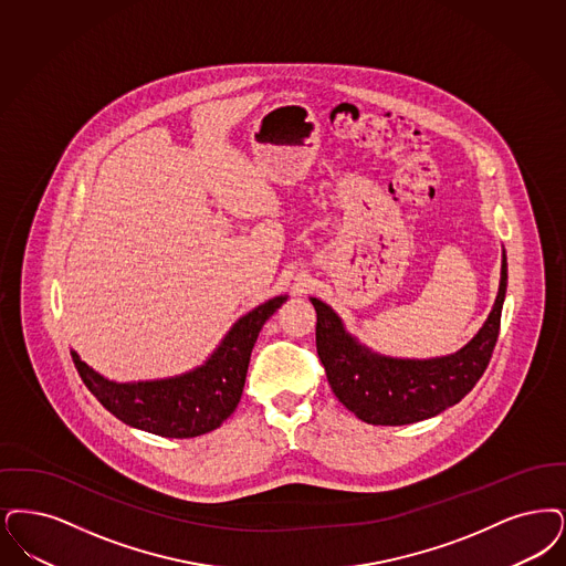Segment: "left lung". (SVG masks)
I'll use <instances>...</instances> for the list:
<instances>
[{
    "label": "left lung",
    "instance_id": "obj_1",
    "mask_svg": "<svg viewBox=\"0 0 566 566\" xmlns=\"http://www.w3.org/2000/svg\"><path fill=\"white\" fill-rule=\"evenodd\" d=\"M507 289V259L503 250L495 305L474 339L459 352L428 358H389L352 337L340 317L319 298L316 307V347L328 384L340 405L373 426H408L436 417L472 391L493 356Z\"/></svg>",
    "mask_w": 566,
    "mask_h": 566
}]
</instances>
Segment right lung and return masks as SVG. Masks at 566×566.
I'll return each mask as SVG.
<instances>
[{"label":"right lung","instance_id":"obj_1","mask_svg":"<svg viewBox=\"0 0 566 566\" xmlns=\"http://www.w3.org/2000/svg\"><path fill=\"white\" fill-rule=\"evenodd\" d=\"M286 298V294L273 296L240 317L202 366L177 377L115 384L98 375L73 349L71 358L94 398L126 426L161 438H196L221 428L238 407L250 352L263 324Z\"/></svg>","mask_w":566,"mask_h":566}]
</instances>
